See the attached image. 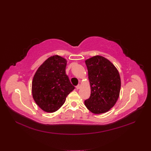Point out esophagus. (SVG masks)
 <instances>
[{
  "label": "esophagus",
  "instance_id": "obj_1",
  "mask_svg": "<svg viewBox=\"0 0 151 151\" xmlns=\"http://www.w3.org/2000/svg\"><path fill=\"white\" fill-rule=\"evenodd\" d=\"M80 88H81V86H80V84H78V86H76V89H80Z\"/></svg>",
  "mask_w": 151,
  "mask_h": 151
}]
</instances>
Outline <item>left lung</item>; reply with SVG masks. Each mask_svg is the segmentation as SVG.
I'll list each match as a JSON object with an SVG mask.
<instances>
[{"label":"left lung","instance_id":"obj_1","mask_svg":"<svg viewBox=\"0 0 151 151\" xmlns=\"http://www.w3.org/2000/svg\"><path fill=\"white\" fill-rule=\"evenodd\" d=\"M88 71L91 96L84 101L86 108L93 114L108 112L119 97L121 81L116 67L101 55L85 60Z\"/></svg>","mask_w":151,"mask_h":151}]
</instances>
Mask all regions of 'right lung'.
<instances>
[{"label":"right lung","instance_id":"1","mask_svg":"<svg viewBox=\"0 0 151 151\" xmlns=\"http://www.w3.org/2000/svg\"><path fill=\"white\" fill-rule=\"evenodd\" d=\"M67 62L65 58L52 55L38 67L34 76L32 97L36 104L45 112L58 111L75 89L66 75Z\"/></svg>","mask_w":151,"mask_h":151}]
</instances>
